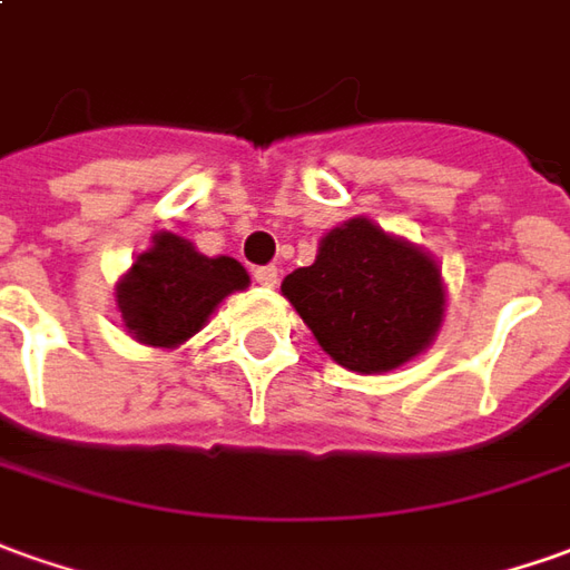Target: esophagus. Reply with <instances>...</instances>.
Here are the masks:
<instances>
[{
  "instance_id": "1",
  "label": "esophagus",
  "mask_w": 570,
  "mask_h": 570,
  "mask_svg": "<svg viewBox=\"0 0 570 570\" xmlns=\"http://www.w3.org/2000/svg\"><path fill=\"white\" fill-rule=\"evenodd\" d=\"M254 282L263 285V288H273L278 282V269L276 266H257V269H254Z\"/></svg>"
}]
</instances>
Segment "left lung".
Masks as SVG:
<instances>
[{
	"instance_id": "obj_1",
	"label": "left lung",
	"mask_w": 570,
	"mask_h": 570,
	"mask_svg": "<svg viewBox=\"0 0 570 570\" xmlns=\"http://www.w3.org/2000/svg\"><path fill=\"white\" fill-rule=\"evenodd\" d=\"M282 294L337 366L363 375L410 363L443 320L434 257L366 217L325 235L316 261L285 276Z\"/></svg>"
}]
</instances>
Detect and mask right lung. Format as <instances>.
I'll return each instance as SVG.
<instances>
[{
  "instance_id": "add662e5",
  "label": "right lung",
  "mask_w": 570,
  "mask_h": 570,
  "mask_svg": "<svg viewBox=\"0 0 570 570\" xmlns=\"http://www.w3.org/2000/svg\"><path fill=\"white\" fill-rule=\"evenodd\" d=\"M245 266L233 257H204L191 242L158 233L117 282V309L127 332L148 347H179L202 332L217 304L247 288Z\"/></svg>"
}]
</instances>
